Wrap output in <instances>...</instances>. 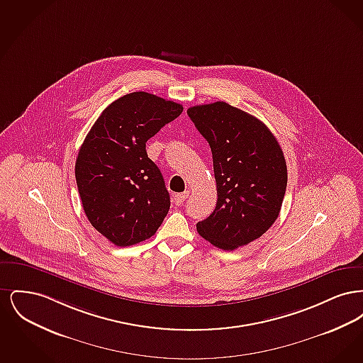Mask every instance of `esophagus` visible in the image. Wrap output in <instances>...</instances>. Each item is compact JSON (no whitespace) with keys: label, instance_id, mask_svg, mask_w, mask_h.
Listing matches in <instances>:
<instances>
[{"label":"esophagus","instance_id":"esophagus-1","mask_svg":"<svg viewBox=\"0 0 363 363\" xmlns=\"http://www.w3.org/2000/svg\"><path fill=\"white\" fill-rule=\"evenodd\" d=\"M188 199V191H184V193H178V194H175V203L178 204V206H181V204H184V201Z\"/></svg>","mask_w":363,"mask_h":363}]
</instances>
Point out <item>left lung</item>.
I'll return each instance as SVG.
<instances>
[{
	"label": "left lung",
	"mask_w": 363,
	"mask_h": 363,
	"mask_svg": "<svg viewBox=\"0 0 363 363\" xmlns=\"http://www.w3.org/2000/svg\"><path fill=\"white\" fill-rule=\"evenodd\" d=\"M211 147L218 201L196 227L213 246L234 250L259 238L279 216L287 186V166L272 132L225 102L188 108Z\"/></svg>",
	"instance_id": "obj_1"
}]
</instances>
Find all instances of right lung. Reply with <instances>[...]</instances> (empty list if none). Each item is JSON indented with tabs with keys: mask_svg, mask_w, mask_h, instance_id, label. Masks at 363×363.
Instances as JSON below:
<instances>
[{
	"mask_svg": "<svg viewBox=\"0 0 363 363\" xmlns=\"http://www.w3.org/2000/svg\"><path fill=\"white\" fill-rule=\"evenodd\" d=\"M182 110L144 91L123 95L104 108L79 150L74 175L86 218L117 246L151 238L170 209L145 143Z\"/></svg>",
	"mask_w": 363,
	"mask_h": 363,
	"instance_id": "obj_1",
	"label": "right lung"
}]
</instances>
